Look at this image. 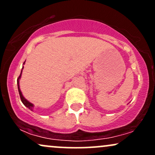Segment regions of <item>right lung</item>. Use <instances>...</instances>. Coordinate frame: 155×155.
<instances>
[{
  "label": "right lung",
  "instance_id": "obj_1",
  "mask_svg": "<svg viewBox=\"0 0 155 155\" xmlns=\"http://www.w3.org/2000/svg\"><path fill=\"white\" fill-rule=\"evenodd\" d=\"M25 62H24V64H25ZM23 68H24V67H23ZM23 68H22V69H23ZM22 71H21V74H20V75H19V76L18 77V79H17V86H18V91H19V96H20V98H21V101H22V104H24L25 106L27 108H29L30 110H31V111H33V106H33V104H31V103H30L29 101H27L26 99L25 98L24 96L22 95V92H21L20 88H19V79H20V78H21V75H22Z\"/></svg>",
  "mask_w": 155,
  "mask_h": 155
}]
</instances>
